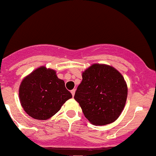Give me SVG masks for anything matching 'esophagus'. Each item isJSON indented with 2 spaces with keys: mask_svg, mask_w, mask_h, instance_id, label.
I'll use <instances>...</instances> for the list:
<instances>
[{
  "mask_svg": "<svg viewBox=\"0 0 156 156\" xmlns=\"http://www.w3.org/2000/svg\"><path fill=\"white\" fill-rule=\"evenodd\" d=\"M71 93H72L73 97H74V95H75V93H76V89H73V90L71 91Z\"/></svg>",
  "mask_w": 156,
  "mask_h": 156,
  "instance_id": "1",
  "label": "esophagus"
}]
</instances>
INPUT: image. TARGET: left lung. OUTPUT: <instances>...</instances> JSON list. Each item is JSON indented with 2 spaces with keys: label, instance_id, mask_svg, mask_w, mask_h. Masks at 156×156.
Segmentation results:
<instances>
[{
  "label": "left lung",
  "instance_id": "8db88e82",
  "mask_svg": "<svg viewBox=\"0 0 156 156\" xmlns=\"http://www.w3.org/2000/svg\"><path fill=\"white\" fill-rule=\"evenodd\" d=\"M75 94L84 116L94 125L117 120L128 97L127 83L117 69L104 64H93L82 73Z\"/></svg>",
  "mask_w": 156,
  "mask_h": 156
}]
</instances>
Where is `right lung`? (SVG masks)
I'll return each mask as SVG.
<instances>
[{"label":"right lung","mask_w":156,"mask_h":156,"mask_svg":"<svg viewBox=\"0 0 156 156\" xmlns=\"http://www.w3.org/2000/svg\"><path fill=\"white\" fill-rule=\"evenodd\" d=\"M72 97L55 70L44 66L25 77L19 88L20 101L24 111L39 120L51 118Z\"/></svg>","instance_id":"right-lung-1"}]
</instances>
